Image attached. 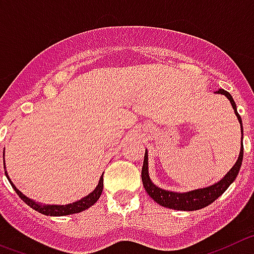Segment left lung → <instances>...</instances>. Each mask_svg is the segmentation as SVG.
I'll use <instances>...</instances> for the list:
<instances>
[{
  "instance_id": "1",
  "label": "left lung",
  "mask_w": 254,
  "mask_h": 254,
  "mask_svg": "<svg viewBox=\"0 0 254 254\" xmlns=\"http://www.w3.org/2000/svg\"><path fill=\"white\" fill-rule=\"evenodd\" d=\"M216 93L222 94V96H225L230 101L231 106H233L234 114L238 118L240 127H242V139H243V124H242V119H240L239 114L237 111V105L234 102L233 97H231V94L229 92H226L224 89H219ZM242 161H243V145L240 148L239 157H238L235 165L229 170L228 174L221 180H219L215 184L209 185V187H206V188H199L194 189V190L184 191V193H178V191L165 190L162 188H158L157 185L152 183L148 173V151L145 149L144 161H143L142 167L143 187H144L145 191L148 193L149 197L154 202H157L160 206H164L166 208L178 209V211H195V209L203 208V207H207L208 204L215 202L230 187L231 183L237 179L238 174H239Z\"/></svg>"
}]
</instances>
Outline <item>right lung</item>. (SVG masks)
Listing matches in <instances>:
<instances>
[{
  "label": "right lung",
  "instance_id": "1",
  "mask_svg": "<svg viewBox=\"0 0 254 254\" xmlns=\"http://www.w3.org/2000/svg\"><path fill=\"white\" fill-rule=\"evenodd\" d=\"M5 174L6 176H7L10 184L12 185L14 190L16 191L17 195H19V197H20L21 199L28 204V206H30L33 209H35V211H38L39 213L46 216H67V215H72V213H79L81 212V211H85V209L89 208L90 206H93L97 200L100 199L101 194H102V189H103V174H102V176L100 178V182H98V185L94 188V190L92 191V193L88 194V195H85V197L81 198V199L76 200V202H72V203H67V204H46V203H41V202H35V200L32 199V198L24 195V194L21 193L16 187H15L14 183L11 182L10 178H8L7 171H6V165H5Z\"/></svg>",
  "mask_w": 254,
  "mask_h": 254
}]
</instances>
